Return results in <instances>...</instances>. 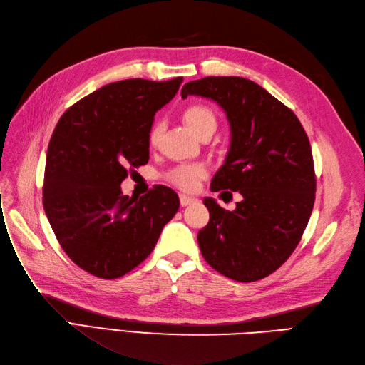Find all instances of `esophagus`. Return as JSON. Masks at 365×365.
<instances>
[{
  "mask_svg": "<svg viewBox=\"0 0 365 365\" xmlns=\"http://www.w3.org/2000/svg\"><path fill=\"white\" fill-rule=\"evenodd\" d=\"M195 202V198L194 197H190V195H180V206L182 207H185V206H190V205H192Z\"/></svg>",
  "mask_w": 365,
  "mask_h": 365,
  "instance_id": "esophagus-1",
  "label": "esophagus"
}]
</instances>
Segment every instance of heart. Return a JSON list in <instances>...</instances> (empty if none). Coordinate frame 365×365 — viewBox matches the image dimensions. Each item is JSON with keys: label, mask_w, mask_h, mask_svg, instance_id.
I'll return each instance as SVG.
<instances>
[{"label": "heart", "mask_w": 365, "mask_h": 365, "mask_svg": "<svg viewBox=\"0 0 365 365\" xmlns=\"http://www.w3.org/2000/svg\"><path fill=\"white\" fill-rule=\"evenodd\" d=\"M183 120L186 125L198 136H202L206 132L214 133L217 127V118L214 112L209 108H206V106H200V104L190 106V108L183 112ZM160 132H162L160 124L151 125L148 132L150 145L158 144ZM205 175H206V167L203 163H183V165H178L171 168L170 171H167L165 179L171 185L180 187L183 191H191L197 186V183L205 178Z\"/></svg>", "instance_id": "b5f03b06"}]
</instances>
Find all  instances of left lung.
I'll use <instances>...</instances> for the list:
<instances>
[{
  "label": "left lung",
  "instance_id": "left-lung-1",
  "mask_svg": "<svg viewBox=\"0 0 365 365\" xmlns=\"http://www.w3.org/2000/svg\"><path fill=\"white\" fill-rule=\"evenodd\" d=\"M217 101L230 123V150L210 191H238L235 210L205 198L209 222L197 241L206 262L237 282L274 273L296 250L315 202V171L307 132L294 112L242 77L186 83L182 98Z\"/></svg>",
  "mask_w": 365,
  "mask_h": 365
}]
</instances>
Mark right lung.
Wrapping results in <instances>:
<instances>
[{
    "mask_svg": "<svg viewBox=\"0 0 365 365\" xmlns=\"http://www.w3.org/2000/svg\"><path fill=\"white\" fill-rule=\"evenodd\" d=\"M183 78H128L73 104L58 120L46 151L43 209L56 238L76 265L100 279L132 272L153 252L179 209L171 187L140 198L123 195L128 170L148 162L153 116Z\"/></svg>",
    "mask_w": 365,
    "mask_h": 365,
    "instance_id": "1",
    "label": "right lung"
}]
</instances>
